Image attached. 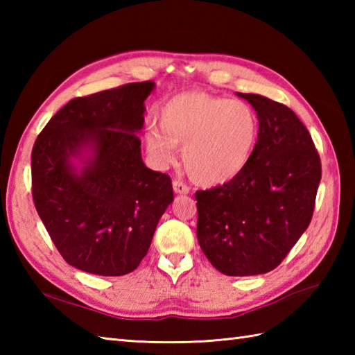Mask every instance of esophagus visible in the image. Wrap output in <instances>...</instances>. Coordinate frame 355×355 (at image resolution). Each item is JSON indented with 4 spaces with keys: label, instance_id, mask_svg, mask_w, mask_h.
<instances>
[{
    "label": "esophagus",
    "instance_id": "1",
    "mask_svg": "<svg viewBox=\"0 0 355 355\" xmlns=\"http://www.w3.org/2000/svg\"><path fill=\"white\" fill-rule=\"evenodd\" d=\"M172 186H173V192L175 193H189L191 192V187L187 186L186 183H183L182 180H173V183H172Z\"/></svg>",
    "mask_w": 355,
    "mask_h": 355
}]
</instances>
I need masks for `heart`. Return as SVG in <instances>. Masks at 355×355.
Wrapping results in <instances>:
<instances>
[{
	"label": "heart",
	"instance_id": "obj_1",
	"mask_svg": "<svg viewBox=\"0 0 355 355\" xmlns=\"http://www.w3.org/2000/svg\"><path fill=\"white\" fill-rule=\"evenodd\" d=\"M157 126H148L145 143L157 164L177 160L183 148V163L195 182L218 186L243 172L258 146L261 122L244 101L202 92L172 96L158 110Z\"/></svg>",
	"mask_w": 355,
	"mask_h": 355
}]
</instances>
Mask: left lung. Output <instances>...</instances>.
<instances>
[{"label":"left lung","mask_w":355,"mask_h":355,"mask_svg":"<svg viewBox=\"0 0 355 355\" xmlns=\"http://www.w3.org/2000/svg\"><path fill=\"white\" fill-rule=\"evenodd\" d=\"M261 122L258 146L232 182L197 191V238L210 263L227 276L268 273L311 223L322 178L306 126L284 103L238 93Z\"/></svg>","instance_id":"1"}]
</instances>
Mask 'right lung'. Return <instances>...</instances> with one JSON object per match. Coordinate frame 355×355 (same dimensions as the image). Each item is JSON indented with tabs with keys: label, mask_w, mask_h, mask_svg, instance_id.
Returning <instances> with one entry per match:
<instances>
[{
	"label": "right lung",
	"mask_w": 355,
	"mask_h": 355,
	"mask_svg": "<svg viewBox=\"0 0 355 355\" xmlns=\"http://www.w3.org/2000/svg\"><path fill=\"white\" fill-rule=\"evenodd\" d=\"M154 82L76 97L53 116L32 149L37 215L62 258L87 273L123 276L145 258L173 200L171 177L148 169L139 132ZM88 144L80 174L68 160Z\"/></svg>",
	"instance_id": "right-lung-1"
}]
</instances>
